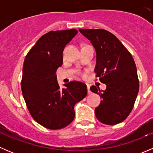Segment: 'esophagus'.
<instances>
[{
	"label": "esophagus",
	"mask_w": 153,
	"mask_h": 153,
	"mask_svg": "<svg viewBox=\"0 0 153 153\" xmlns=\"http://www.w3.org/2000/svg\"><path fill=\"white\" fill-rule=\"evenodd\" d=\"M86 86H87V91H88V94H90L91 93V92H90V89H89V87H90V86H89V84H86Z\"/></svg>",
	"instance_id": "esophagus-1"
}]
</instances>
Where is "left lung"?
<instances>
[{
    "label": "left lung",
    "instance_id": "8db88e82",
    "mask_svg": "<svg viewBox=\"0 0 153 153\" xmlns=\"http://www.w3.org/2000/svg\"><path fill=\"white\" fill-rule=\"evenodd\" d=\"M96 52L95 72L104 91L92 86L101 101L95 109V116L104 124L115 125L124 121L133 108L139 89L137 69L130 52L111 32L104 29H79Z\"/></svg>",
    "mask_w": 153,
    "mask_h": 153
}]
</instances>
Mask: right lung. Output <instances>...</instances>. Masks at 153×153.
Listing matches in <instances>:
<instances>
[{"mask_svg": "<svg viewBox=\"0 0 153 153\" xmlns=\"http://www.w3.org/2000/svg\"><path fill=\"white\" fill-rule=\"evenodd\" d=\"M78 33L75 29L50 31L38 39L26 56L21 90L32 118L49 129L65 127L75 118L74 106L87 94L79 81L60 89L56 71L63 64L66 45Z\"/></svg>", "mask_w": 153, "mask_h": 153, "instance_id": "right-lung-1", "label": "right lung"}]
</instances>
